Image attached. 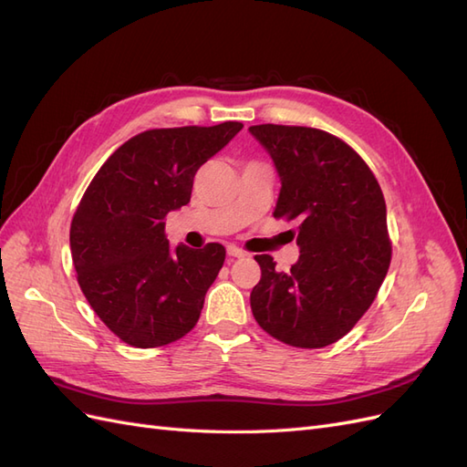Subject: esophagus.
I'll return each instance as SVG.
<instances>
[{
  "label": "esophagus",
  "mask_w": 467,
  "mask_h": 467,
  "mask_svg": "<svg viewBox=\"0 0 467 467\" xmlns=\"http://www.w3.org/2000/svg\"><path fill=\"white\" fill-rule=\"evenodd\" d=\"M228 255L234 259H242V257H245V251L235 247V245H228Z\"/></svg>",
  "instance_id": "1"
}]
</instances>
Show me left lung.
Instances as JSON below:
<instances>
[{
	"label": "left lung",
	"mask_w": 467,
	"mask_h": 467,
	"mask_svg": "<svg viewBox=\"0 0 467 467\" xmlns=\"http://www.w3.org/2000/svg\"><path fill=\"white\" fill-rule=\"evenodd\" d=\"M251 136L280 179L275 218L298 220L300 257L278 273L257 255L251 309L278 341L321 348L345 337L374 302L391 245L386 201L370 167L343 140L306 126L259 124Z\"/></svg>",
	"instance_id": "1"
}]
</instances>
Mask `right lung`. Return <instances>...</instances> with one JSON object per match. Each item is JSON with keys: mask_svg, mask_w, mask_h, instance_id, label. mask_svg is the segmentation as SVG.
<instances>
[{"mask_svg": "<svg viewBox=\"0 0 467 467\" xmlns=\"http://www.w3.org/2000/svg\"><path fill=\"white\" fill-rule=\"evenodd\" d=\"M242 129V122H222L138 134L110 155L83 194L69 228L78 282L126 345L163 347L199 321L225 249L171 247L163 220L189 204L194 173Z\"/></svg>", "mask_w": 467, "mask_h": 467, "instance_id": "obj_1", "label": "right lung"}]
</instances>
